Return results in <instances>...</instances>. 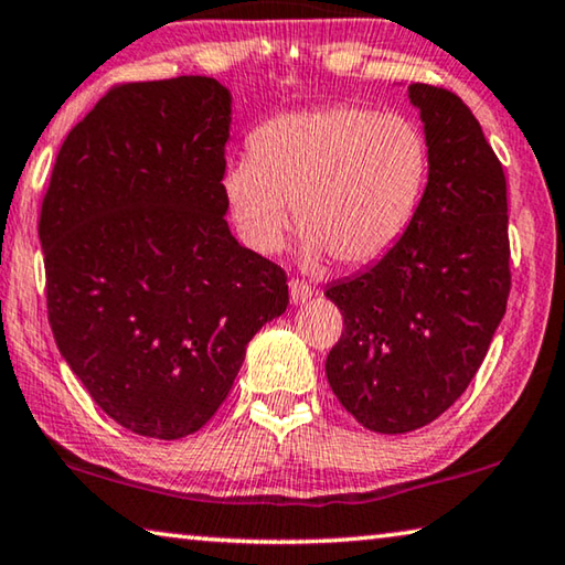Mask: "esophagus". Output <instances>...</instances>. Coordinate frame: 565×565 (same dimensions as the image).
Returning a JSON list of instances; mask_svg holds the SVG:
<instances>
[{"label": "esophagus", "mask_w": 565, "mask_h": 565, "mask_svg": "<svg viewBox=\"0 0 565 565\" xmlns=\"http://www.w3.org/2000/svg\"><path fill=\"white\" fill-rule=\"evenodd\" d=\"M289 294H291V301L294 303H307L311 297H315V289H311L307 281L291 279L289 281Z\"/></svg>", "instance_id": "1"}]
</instances>
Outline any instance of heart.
Returning a JSON list of instances; mask_svg holds the SVG:
<instances>
[{
  "label": "heart",
  "mask_w": 565,
  "mask_h": 565,
  "mask_svg": "<svg viewBox=\"0 0 565 565\" xmlns=\"http://www.w3.org/2000/svg\"><path fill=\"white\" fill-rule=\"evenodd\" d=\"M248 148L221 175L238 236L276 254L294 211L309 264L331 254L362 266L387 254L415 218L429 170L415 122L362 105L279 115L258 125Z\"/></svg>",
  "instance_id": "b5f03b06"
}]
</instances>
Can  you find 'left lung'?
I'll return each instance as SVG.
<instances>
[{
	"mask_svg": "<svg viewBox=\"0 0 565 565\" xmlns=\"http://www.w3.org/2000/svg\"><path fill=\"white\" fill-rule=\"evenodd\" d=\"M407 93L429 150L415 218L380 262L324 291L344 317L329 387L384 435L429 425L468 390L510 291L503 166L458 95L423 83Z\"/></svg>",
	"mask_w": 565,
	"mask_h": 565,
	"instance_id": "1",
	"label": "left lung"
}]
</instances>
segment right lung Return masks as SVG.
<instances>
[{"mask_svg":"<svg viewBox=\"0 0 565 565\" xmlns=\"http://www.w3.org/2000/svg\"><path fill=\"white\" fill-rule=\"evenodd\" d=\"M231 118V89L213 77L113 87L62 142L42 201L60 354L142 437L209 423L250 339L289 303L284 268L226 223Z\"/></svg>","mask_w":565,"mask_h":565,"instance_id":"right-lung-1","label":"right lung"}]
</instances>
